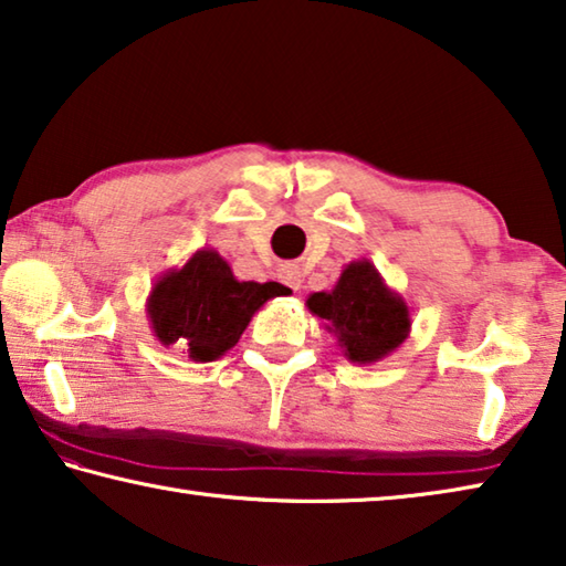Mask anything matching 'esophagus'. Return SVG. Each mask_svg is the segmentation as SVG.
Segmentation results:
<instances>
[{"label":"esophagus","instance_id":"esophagus-1","mask_svg":"<svg viewBox=\"0 0 566 566\" xmlns=\"http://www.w3.org/2000/svg\"><path fill=\"white\" fill-rule=\"evenodd\" d=\"M280 280L286 284V286H292V290L296 292L302 286V270L296 264H282L280 266Z\"/></svg>","mask_w":566,"mask_h":566}]
</instances>
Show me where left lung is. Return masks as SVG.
I'll return each mask as SVG.
<instances>
[{"label": "left lung", "mask_w": 566, "mask_h": 566, "mask_svg": "<svg viewBox=\"0 0 566 566\" xmlns=\"http://www.w3.org/2000/svg\"><path fill=\"white\" fill-rule=\"evenodd\" d=\"M306 310L337 337V347L354 364H375L401 347L411 332L405 296L389 290L369 260L344 266L329 292L306 296Z\"/></svg>", "instance_id": "1"}]
</instances>
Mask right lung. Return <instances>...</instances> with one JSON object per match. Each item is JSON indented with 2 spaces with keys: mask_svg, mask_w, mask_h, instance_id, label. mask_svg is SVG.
<instances>
[{
  "mask_svg": "<svg viewBox=\"0 0 566 566\" xmlns=\"http://www.w3.org/2000/svg\"><path fill=\"white\" fill-rule=\"evenodd\" d=\"M286 294L276 282H239L217 249L202 247L179 270H167L147 296L151 332L191 361H214L234 347L254 312Z\"/></svg>",
  "mask_w": 566,
  "mask_h": 566,
  "instance_id": "1",
  "label": "right lung"
}]
</instances>
